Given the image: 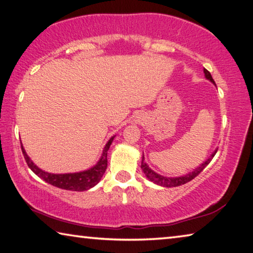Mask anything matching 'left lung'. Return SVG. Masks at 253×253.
Wrapping results in <instances>:
<instances>
[{
    "label": "left lung",
    "mask_w": 253,
    "mask_h": 253,
    "mask_svg": "<svg viewBox=\"0 0 253 253\" xmlns=\"http://www.w3.org/2000/svg\"><path fill=\"white\" fill-rule=\"evenodd\" d=\"M203 71H205L206 78H207L208 80H210V81H211L212 83H214V80L212 79V77H211V74H210L209 71H208L207 69H205ZM215 153H216V150L214 151V153H212L211 158L208 159V160H207L206 162H203L200 167L197 168V169L194 170V171H192L191 173H189V174L184 175V176H179V178H167V176H162V175H160V174L156 173V172L150 169L149 166L147 165V163L144 162V157H142V162H141V169H142V171L144 172L145 176H147V178H148L150 181H152V182H154L156 184L161 185V187H167V188L179 187V185H182V184H185V183L190 182V181L193 180L194 178H196L197 175L200 174L201 172L203 171V169H205V168L211 162L212 158L214 157Z\"/></svg>",
    "instance_id": "1"
}]
</instances>
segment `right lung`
I'll return each instance as SVG.
<instances>
[{"instance_id": "right-lung-1", "label": "right lung", "mask_w": 253, "mask_h": 253, "mask_svg": "<svg viewBox=\"0 0 253 253\" xmlns=\"http://www.w3.org/2000/svg\"><path fill=\"white\" fill-rule=\"evenodd\" d=\"M113 139L114 136H112V138L109 140V142L106 143L100 161L97 162L94 167L91 168L90 170L78 172V173L52 174V173H48V172L42 171L30 160V158L28 157V154H26L25 150L23 149V145H21V148H22V152H23L25 161L28 163L30 169L32 170L38 176H40L42 180L45 181V182L54 185L56 188L70 190V191H85V190H88L92 187H94V185L101 180L102 176H103L104 172L106 170V167H108V151Z\"/></svg>"}]
</instances>
